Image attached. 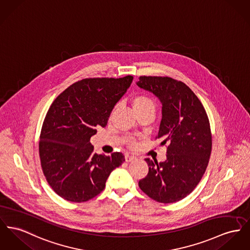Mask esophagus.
<instances>
[{"instance_id": "1", "label": "esophagus", "mask_w": 250, "mask_h": 250, "mask_svg": "<svg viewBox=\"0 0 250 250\" xmlns=\"http://www.w3.org/2000/svg\"><path fill=\"white\" fill-rule=\"evenodd\" d=\"M134 159H135V157L133 155H131V154H126L125 155V160L127 162H131V161H133Z\"/></svg>"}]
</instances>
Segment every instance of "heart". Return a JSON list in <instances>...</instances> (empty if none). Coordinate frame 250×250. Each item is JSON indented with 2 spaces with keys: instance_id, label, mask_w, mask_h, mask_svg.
Wrapping results in <instances>:
<instances>
[{
  "instance_id": "heart-1",
  "label": "heart",
  "mask_w": 250,
  "mask_h": 250,
  "mask_svg": "<svg viewBox=\"0 0 250 250\" xmlns=\"http://www.w3.org/2000/svg\"><path fill=\"white\" fill-rule=\"evenodd\" d=\"M132 105H133V110L135 111V113L138 112H143V111H155V104L152 101V100L149 98L146 95H136L132 99ZM136 145L134 140H131L129 142V146L130 147H134Z\"/></svg>"
}]
</instances>
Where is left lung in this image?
Here are the masks:
<instances>
[{
    "instance_id": "1",
    "label": "left lung",
    "mask_w": 250,
    "mask_h": 250,
    "mask_svg": "<svg viewBox=\"0 0 250 250\" xmlns=\"http://www.w3.org/2000/svg\"><path fill=\"white\" fill-rule=\"evenodd\" d=\"M137 85L162 103V120L155 137L166 145L167 159H146L147 176L139 188L150 198L169 204L185 198L198 185L208 164L212 135L207 112L186 84L169 77L141 76Z\"/></svg>"
}]
</instances>
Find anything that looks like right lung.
<instances>
[{
    "instance_id": "1",
    "label": "right lung",
    "mask_w": 250,
    "mask_h": 250,
    "mask_svg": "<svg viewBox=\"0 0 250 250\" xmlns=\"http://www.w3.org/2000/svg\"><path fill=\"white\" fill-rule=\"evenodd\" d=\"M133 80V76L83 79L51 104L41 131L39 153L46 181L62 198L82 203L96 197L110 173L125 161L122 152L95 153L90 139L98 127L107 125Z\"/></svg>"
}]
</instances>
